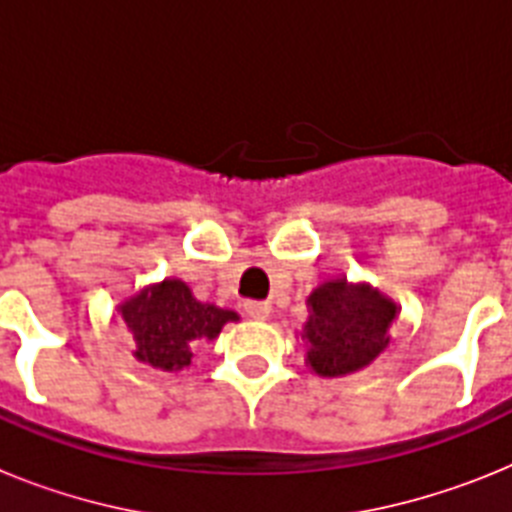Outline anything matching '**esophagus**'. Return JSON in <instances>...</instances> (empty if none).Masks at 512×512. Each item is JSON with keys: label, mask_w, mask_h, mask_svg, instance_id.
Returning a JSON list of instances; mask_svg holds the SVG:
<instances>
[{"label": "esophagus", "mask_w": 512, "mask_h": 512, "mask_svg": "<svg viewBox=\"0 0 512 512\" xmlns=\"http://www.w3.org/2000/svg\"><path fill=\"white\" fill-rule=\"evenodd\" d=\"M269 311H272V306L266 301H248L246 303V314L251 316V319H266L269 316Z\"/></svg>", "instance_id": "34e87169"}]
</instances>
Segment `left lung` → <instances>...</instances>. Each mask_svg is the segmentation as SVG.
Wrapping results in <instances>:
<instances>
[{
	"mask_svg": "<svg viewBox=\"0 0 512 512\" xmlns=\"http://www.w3.org/2000/svg\"><path fill=\"white\" fill-rule=\"evenodd\" d=\"M308 319L298 332L306 366L316 377L340 379L366 369L390 348L398 303L369 282L332 277L306 298Z\"/></svg>",
	"mask_w": 512,
	"mask_h": 512,
	"instance_id": "1",
	"label": "left lung"
}]
</instances>
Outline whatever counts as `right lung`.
Segmentation results:
<instances>
[{
    "instance_id": "add662e5",
    "label": "right lung",
    "mask_w": 512,
    "mask_h": 512,
    "mask_svg": "<svg viewBox=\"0 0 512 512\" xmlns=\"http://www.w3.org/2000/svg\"><path fill=\"white\" fill-rule=\"evenodd\" d=\"M117 314L135 342V361L167 374L188 369L193 342L217 340L227 322L240 319L232 308L198 301L188 282L177 277L143 285L117 303Z\"/></svg>"
}]
</instances>
